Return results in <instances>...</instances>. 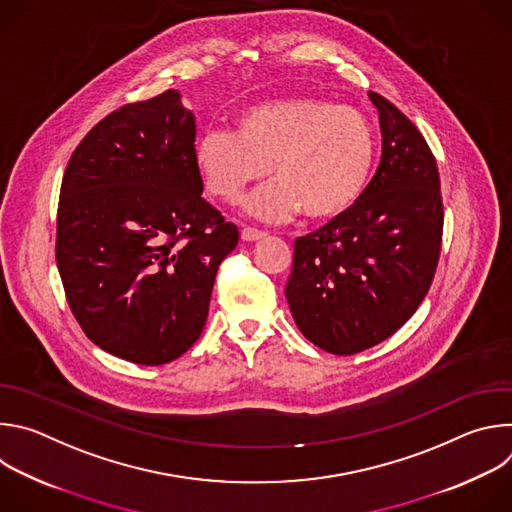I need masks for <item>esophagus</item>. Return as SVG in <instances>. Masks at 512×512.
Returning a JSON list of instances; mask_svg holds the SVG:
<instances>
[{"label": "esophagus", "mask_w": 512, "mask_h": 512, "mask_svg": "<svg viewBox=\"0 0 512 512\" xmlns=\"http://www.w3.org/2000/svg\"><path fill=\"white\" fill-rule=\"evenodd\" d=\"M263 237H267V233L257 231V229H251V227H245V229L241 231V239H243V241H247V243L259 241V239H263Z\"/></svg>", "instance_id": "obj_1"}]
</instances>
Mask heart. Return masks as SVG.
<instances>
[{
    "instance_id": "heart-1",
    "label": "heart",
    "mask_w": 512,
    "mask_h": 512,
    "mask_svg": "<svg viewBox=\"0 0 512 512\" xmlns=\"http://www.w3.org/2000/svg\"><path fill=\"white\" fill-rule=\"evenodd\" d=\"M377 135L367 115L324 99H283L241 111L231 131H206L194 143V168L206 192L245 202L261 221L277 223L304 210L316 221L348 212L369 186Z\"/></svg>"
}]
</instances>
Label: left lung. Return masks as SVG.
<instances>
[{
  "label": "left lung",
  "instance_id": "left-lung-1",
  "mask_svg": "<svg viewBox=\"0 0 512 512\" xmlns=\"http://www.w3.org/2000/svg\"><path fill=\"white\" fill-rule=\"evenodd\" d=\"M383 156L360 200L294 243L285 298L300 332L332 354L395 334L419 308L440 259L444 206L437 164L417 127L385 97Z\"/></svg>",
  "mask_w": 512,
  "mask_h": 512
}]
</instances>
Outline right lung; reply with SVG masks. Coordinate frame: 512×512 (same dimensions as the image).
<instances>
[{
	"label": "right lung",
	"mask_w": 512,
	"mask_h": 512,
	"mask_svg": "<svg viewBox=\"0 0 512 512\" xmlns=\"http://www.w3.org/2000/svg\"><path fill=\"white\" fill-rule=\"evenodd\" d=\"M174 89L101 119L72 152L56 265L68 306L105 352L166 364L200 336L239 229L202 198L194 113Z\"/></svg>",
	"instance_id": "right-lung-1"
}]
</instances>
